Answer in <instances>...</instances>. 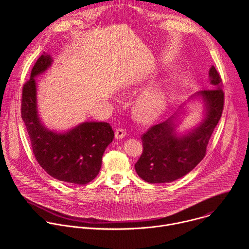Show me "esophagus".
Here are the masks:
<instances>
[{
	"mask_svg": "<svg viewBox=\"0 0 249 249\" xmlns=\"http://www.w3.org/2000/svg\"><path fill=\"white\" fill-rule=\"evenodd\" d=\"M126 136V130L119 128L115 131V139L117 140H122Z\"/></svg>",
	"mask_w": 249,
	"mask_h": 249,
	"instance_id": "obj_1",
	"label": "esophagus"
}]
</instances>
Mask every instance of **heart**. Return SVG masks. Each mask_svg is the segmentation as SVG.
<instances>
[{"mask_svg": "<svg viewBox=\"0 0 249 249\" xmlns=\"http://www.w3.org/2000/svg\"><path fill=\"white\" fill-rule=\"evenodd\" d=\"M166 104V86L161 83L142 94L134 106L135 118L143 123L158 119Z\"/></svg>", "mask_w": 249, "mask_h": 249, "instance_id": "heart-1", "label": "heart"}]
</instances>
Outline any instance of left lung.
<instances>
[{
	"label": "left lung",
	"instance_id": "left-lung-1",
	"mask_svg": "<svg viewBox=\"0 0 249 249\" xmlns=\"http://www.w3.org/2000/svg\"><path fill=\"white\" fill-rule=\"evenodd\" d=\"M209 82L212 89L197 91L188 99L202 102L203 116L198 124L178 132L185 102L168 119L144 134L143 154L135 163L142 179L149 183H169L189 173L203 160L224 107L222 79L214 66L209 70Z\"/></svg>",
	"mask_w": 249,
	"mask_h": 249
}]
</instances>
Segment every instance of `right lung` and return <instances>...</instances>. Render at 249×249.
I'll list each match as a JSON object with an SVG mask.
<instances>
[{
  "mask_svg": "<svg viewBox=\"0 0 249 249\" xmlns=\"http://www.w3.org/2000/svg\"><path fill=\"white\" fill-rule=\"evenodd\" d=\"M52 64L48 53L35 63L30 80L22 89L21 117L40 166L60 181L87 184L98 174L102 156L113 141L114 132L107 122H83L66 131L51 130L44 125L38 112L35 78L46 73Z\"/></svg>",
  "mask_w": 249,
  "mask_h": 249,
  "instance_id": "right-lung-1",
  "label": "right lung"
}]
</instances>
